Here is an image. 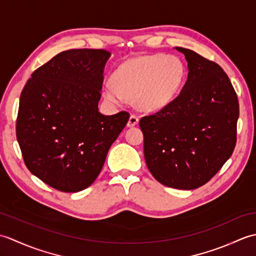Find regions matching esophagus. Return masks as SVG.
<instances>
[{"mask_svg": "<svg viewBox=\"0 0 256 256\" xmlns=\"http://www.w3.org/2000/svg\"><path fill=\"white\" fill-rule=\"evenodd\" d=\"M138 118L136 116H134V114H132L131 116H130V118H128V128H133V126H135V125H136L138 123Z\"/></svg>", "mask_w": 256, "mask_h": 256, "instance_id": "obj_1", "label": "esophagus"}]
</instances>
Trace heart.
Listing matches in <instances>:
<instances>
[{"instance_id": "obj_1", "label": "heart", "mask_w": 256, "mask_h": 256, "mask_svg": "<svg viewBox=\"0 0 256 256\" xmlns=\"http://www.w3.org/2000/svg\"><path fill=\"white\" fill-rule=\"evenodd\" d=\"M186 76V66L176 56H138L120 64L112 81L103 84L102 94L111 104H121L126 96L131 98L138 110L155 113L176 99Z\"/></svg>"}]
</instances>
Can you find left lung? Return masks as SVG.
Returning <instances> with one entry per match:
<instances>
[{
    "label": "left lung",
    "instance_id": "1",
    "mask_svg": "<svg viewBox=\"0 0 256 256\" xmlns=\"http://www.w3.org/2000/svg\"><path fill=\"white\" fill-rule=\"evenodd\" d=\"M188 62V78L167 108L140 118L146 165L167 187L192 190L208 182L236 143L238 102L218 64L176 47Z\"/></svg>",
    "mask_w": 256,
    "mask_h": 256
}]
</instances>
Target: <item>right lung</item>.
I'll return each instance as SVG.
<instances>
[{"label": "right lung", "mask_w": 256, "mask_h": 256, "mask_svg": "<svg viewBox=\"0 0 256 256\" xmlns=\"http://www.w3.org/2000/svg\"><path fill=\"white\" fill-rule=\"evenodd\" d=\"M111 54L69 50L32 74L20 98L16 138L30 172L50 187L78 192L99 175L130 114L103 116L99 100Z\"/></svg>", "instance_id": "1"}]
</instances>
